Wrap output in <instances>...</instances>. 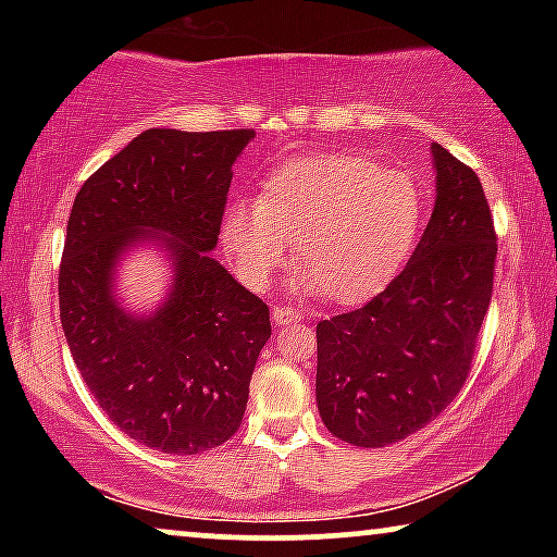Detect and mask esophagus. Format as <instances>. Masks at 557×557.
<instances>
[{
	"mask_svg": "<svg viewBox=\"0 0 557 557\" xmlns=\"http://www.w3.org/2000/svg\"><path fill=\"white\" fill-rule=\"evenodd\" d=\"M273 314V322L276 324H292L296 319H301V311L294 309V307H284V304H276V307L271 309Z\"/></svg>",
	"mask_w": 557,
	"mask_h": 557,
	"instance_id": "1",
	"label": "esophagus"
}]
</instances>
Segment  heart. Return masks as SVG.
Segmentation results:
<instances>
[{
    "label": "heart",
    "mask_w": 557,
    "mask_h": 557,
    "mask_svg": "<svg viewBox=\"0 0 557 557\" xmlns=\"http://www.w3.org/2000/svg\"><path fill=\"white\" fill-rule=\"evenodd\" d=\"M423 215L413 174L355 154L304 157L273 172L258 200L227 205L223 243L243 284L265 288L296 240L301 292L357 304L403 271Z\"/></svg>",
    "instance_id": "1"
}]
</instances>
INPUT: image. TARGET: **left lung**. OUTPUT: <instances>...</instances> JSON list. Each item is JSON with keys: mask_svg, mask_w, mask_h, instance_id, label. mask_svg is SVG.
<instances>
[{"mask_svg": "<svg viewBox=\"0 0 557 557\" xmlns=\"http://www.w3.org/2000/svg\"><path fill=\"white\" fill-rule=\"evenodd\" d=\"M436 205L398 276L317 324V408L352 446L398 444L467 383L492 301L497 233L476 172L433 144Z\"/></svg>", "mask_w": 557, "mask_h": 557, "instance_id": "left-lung-1", "label": "left lung"}]
</instances>
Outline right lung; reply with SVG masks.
<instances>
[{
	"label": "right lung",
	"mask_w": 557,
	"mask_h": 557,
	"mask_svg": "<svg viewBox=\"0 0 557 557\" xmlns=\"http://www.w3.org/2000/svg\"><path fill=\"white\" fill-rule=\"evenodd\" d=\"M253 128H147L83 182L58 273L60 324L83 383L126 436L164 454L210 451L238 431L269 307L210 250ZM141 239L173 261L154 315L117 307L112 271Z\"/></svg>",
	"instance_id": "1"
}]
</instances>
